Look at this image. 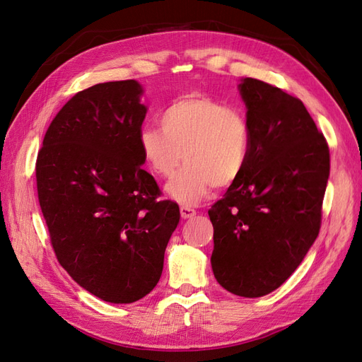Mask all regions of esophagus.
<instances>
[{"label": "esophagus", "instance_id": "esophagus-1", "mask_svg": "<svg viewBox=\"0 0 362 362\" xmlns=\"http://www.w3.org/2000/svg\"><path fill=\"white\" fill-rule=\"evenodd\" d=\"M181 217L182 218H190V217H193L194 214H196V211L193 210V208H190V206H181Z\"/></svg>", "mask_w": 362, "mask_h": 362}]
</instances>
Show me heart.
I'll return each mask as SVG.
<instances>
[{
    "label": "heart",
    "instance_id": "b5f03b06",
    "mask_svg": "<svg viewBox=\"0 0 362 362\" xmlns=\"http://www.w3.org/2000/svg\"><path fill=\"white\" fill-rule=\"evenodd\" d=\"M161 128L145 127L139 148L157 177L169 178V198L182 205H198L213 187H229L246 168L252 139L246 117L213 98L190 93L170 103L161 115Z\"/></svg>",
    "mask_w": 362,
    "mask_h": 362
}]
</instances>
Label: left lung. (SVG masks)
<instances>
[{
    "instance_id": "8db88e82",
    "label": "left lung",
    "mask_w": 362,
    "mask_h": 362,
    "mask_svg": "<svg viewBox=\"0 0 362 362\" xmlns=\"http://www.w3.org/2000/svg\"><path fill=\"white\" fill-rule=\"evenodd\" d=\"M252 148L246 168L208 211L211 269L229 293L261 298L299 267L320 231L329 148L303 103L242 78Z\"/></svg>"
}]
</instances>
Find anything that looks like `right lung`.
Wrapping results in <instances>:
<instances>
[{
  "mask_svg": "<svg viewBox=\"0 0 362 362\" xmlns=\"http://www.w3.org/2000/svg\"><path fill=\"white\" fill-rule=\"evenodd\" d=\"M136 80L76 93L51 122L36 163L51 245L80 287L133 303L160 281L180 208L160 189L139 148L148 108Z\"/></svg>",
  "mask_w": 362,
  "mask_h": 362,
  "instance_id": "add662e5",
  "label": "right lung"
}]
</instances>
